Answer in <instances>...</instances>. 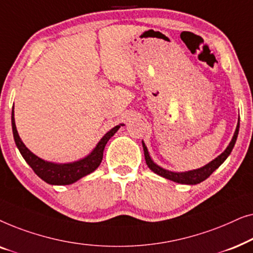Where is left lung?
Instances as JSON below:
<instances>
[{
  "instance_id": "obj_1",
  "label": "left lung",
  "mask_w": 253,
  "mask_h": 253,
  "mask_svg": "<svg viewBox=\"0 0 253 253\" xmlns=\"http://www.w3.org/2000/svg\"><path fill=\"white\" fill-rule=\"evenodd\" d=\"M238 131H240V119H238L237 122V126L236 130H235L234 136L231 138L229 145H228L226 150H224L222 153H221L219 157H216L214 160H212L209 164L203 166L198 169H192V170H188V171H171L168 170V169L162 168L160 166L155 164V162L152 160L150 153H148V150L145 145L144 140H141V144H143V148H144V155H145V160H146V165L147 167L151 169L152 171L155 172V174L161 176V177L167 178L169 181L179 183V184H188V185H195L198 184V183L205 181L207 177H210L211 174L220 167L221 165L223 164L224 160L229 157V154L233 151V148L235 146V143H236L237 136H238Z\"/></svg>"
}]
</instances>
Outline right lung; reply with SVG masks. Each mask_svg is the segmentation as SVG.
I'll return each mask as SVG.
<instances>
[{
	"instance_id": "right-lung-1",
	"label": "right lung",
	"mask_w": 253,
	"mask_h": 253,
	"mask_svg": "<svg viewBox=\"0 0 253 253\" xmlns=\"http://www.w3.org/2000/svg\"><path fill=\"white\" fill-rule=\"evenodd\" d=\"M11 126L16 146L19 150L24 160H25L27 162V165L33 169V171L36 172L42 181L48 183V184L69 185L77 182L78 179L83 178L84 176L91 174V172L94 171L95 169L99 167L102 161L103 151H105L106 144L108 143L110 138H112L114 134L117 132V130H119L121 126H123L124 124H119V126L110 129L108 132L99 140V143L96 144V146L94 148H93L91 153L86 155L85 158L74 162H68V164H57V162L43 160V159L38 157V155L34 154L33 152H31L29 148L25 146V144H24L22 139H20L18 131H17L13 107L11 113Z\"/></svg>"
}]
</instances>
